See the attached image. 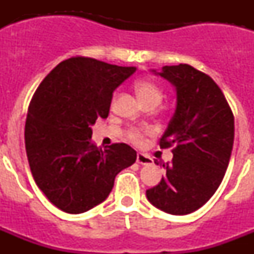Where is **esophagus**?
Masks as SVG:
<instances>
[{
    "mask_svg": "<svg viewBox=\"0 0 254 254\" xmlns=\"http://www.w3.org/2000/svg\"><path fill=\"white\" fill-rule=\"evenodd\" d=\"M137 163L141 164V165H150V164H152V159L150 156H147V155L142 154V152H138Z\"/></svg>",
    "mask_w": 254,
    "mask_h": 254,
    "instance_id": "1",
    "label": "esophagus"
}]
</instances>
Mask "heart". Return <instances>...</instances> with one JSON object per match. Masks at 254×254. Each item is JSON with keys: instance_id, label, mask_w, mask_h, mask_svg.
Masks as SVG:
<instances>
[{"instance_id": "1", "label": "heart", "mask_w": 254, "mask_h": 254, "mask_svg": "<svg viewBox=\"0 0 254 254\" xmlns=\"http://www.w3.org/2000/svg\"><path fill=\"white\" fill-rule=\"evenodd\" d=\"M134 89H136V93H137L138 99L142 104H146V103H155V104H159L163 99V91H161L160 87L158 85H155L154 82L147 81V80H140L134 84ZM129 140L133 141V142H140L141 138H142V133L137 129H132L129 132Z\"/></svg>"}]
</instances>
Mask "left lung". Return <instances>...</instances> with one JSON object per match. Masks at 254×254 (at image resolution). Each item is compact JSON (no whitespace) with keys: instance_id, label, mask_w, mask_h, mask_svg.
I'll use <instances>...</instances> for the list:
<instances>
[{"instance_id":"8db88e82","label":"left lung","mask_w":254,"mask_h":254,"mask_svg":"<svg viewBox=\"0 0 254 254\" xmlns=\"http://www.w3.org/2000/svg\"><path fill=\"white\" fill-rule=\"evenodd\" d=\"M151 72L176 87L177 107L160 138L161 149L174 147L173 160L163 164L167 174L146 190V197L164 212L187 215L207 202L225 176L234 142V116L216 82L190 64Z\"/></svg>"}]
</instances>
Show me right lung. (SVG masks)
I'll use <instances>...</instances> for the list:
<instances>
[{"mask_svg": "<svg viewBox=\"0 0 254 254\" xmlns=\"http://www.w3.org/2000/svg\"><path fill=\"white\" fill-rule=\"evenodd\" d=\"M136 67L87 57L61 62L40 82L25 123L31 174L56 207L81 214L111 193L114 178L136 161L126 143L98 147L91 142L98 118H107L113 91Z\"/></svg>", "mask_w": 254, "mask_h": 254, "instance_id": "right-lung-1", "label": "right lung"}]
</instances>
